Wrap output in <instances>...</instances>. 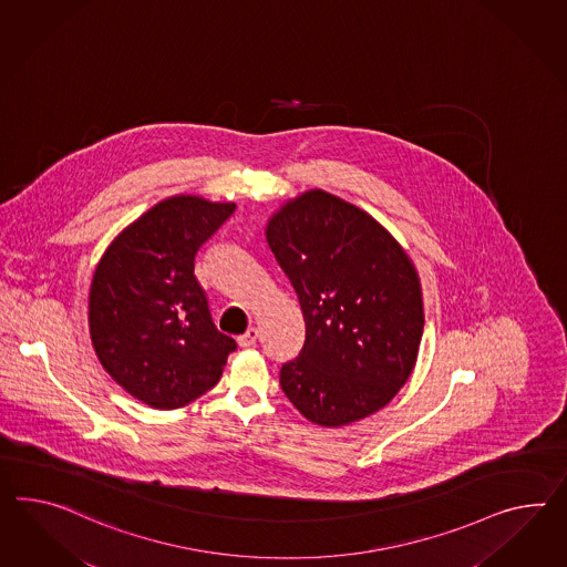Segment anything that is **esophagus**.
Masks as SVG:
<instances>
[{"label":"esophagus","instance_id":"34e87169","mask_svg":"<svg viewBox=\"0 0 567 567\" xmlns=\"http://www.w3.org/2000/svg\"><path fill=\"white\" fill-rule=\"evenodd\" d=\"M257 339H259V331H257L255 327H250L247 333L238 337V346H240V348H250V346L257 343Z\"/></svg>","mask_w":567,"mask_h":567}]
</instances>
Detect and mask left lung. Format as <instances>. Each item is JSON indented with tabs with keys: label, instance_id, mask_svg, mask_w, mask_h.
Masks as SVG:
<instances>
[{
	"label": "left lung",
	"instance_id": "obj_1",
	"mask_svg": "<svg viewBox=\"0 0 567 567\" xmlns=\"http://www.w3.org/2000/svg\"><path fill=\"white\" fill-rule=\"evenodd\" d=\"M265 236L306 322L305 348L281 365V391L324 427L377 413L420 351L423 300L409 255L377 219L322 189L281 205Z\"/></svg>",
	"mask_w": 567,
	"mask_h": 567
}]
</instances>
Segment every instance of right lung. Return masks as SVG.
Masks as SVG:
<instances>
[{
	"label": "right lung",
	"instance_id": "obj_1",
	"mask_svg": "<svg viewBox=\"0 0 567 567\" xmlns=\"http://www.w3.org/2000/svg\"><path fill=\"white\" fill-rule=\"evenodd\" d=\"M234 204L176 195L147 209L104 250L87 322L102 368L154 409L185 406L218 384L236 341L219 333L195 255Z\"/></svg>",
	"mask_w": 567,
	"mask_h": 567
}]
</instances>
